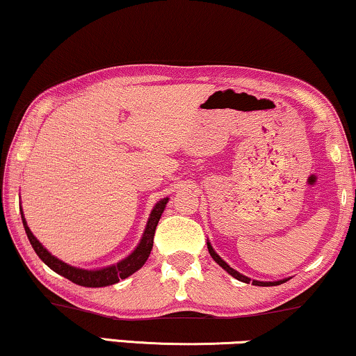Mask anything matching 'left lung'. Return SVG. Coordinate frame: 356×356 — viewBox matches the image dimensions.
Wrapping results in <instances>:
<instances>
[{
	"label": "left lung",
	"instance_id": "8db88e82",
	"mask_svg": "<svg viewBox=\"0 0 356 356\" xmlns=\"http://www.w3.org/2000/svg\"><path fill=\"white\" fill-rule=\"evenodd\" d=\"M207 248H209V253H211V257L214 258V261L216 263H219L220 266H222V268L227 271L229 275H232L235 280H238V281H243V283H253L255 286H278V284H281V283H284V281H288V280H280V281H273V283H265V281H257V280H250V278H247V276H243V275H240L238 271H235L234 268H230V266L227 265V263H225L222 258H220L218 253L214 252V248L211 247V243H207Z\"/></svg>",
	"mask_w": 356,
	"mask_h": 356
}]
</instances>
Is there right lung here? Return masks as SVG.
Here are the masks:
<instances>
[{
	"instance_id": "1",
	"label": "right lung",
	"mask_w": 356,
	"mask_h": 356,
	"mask_svg": "<svg viewBox=\"0 0 356 356\" xmlns=\"http://www.w3.org/2000/svg\"><path fill=\"white\" fill-rule=\"evenodd\" d=\"M168 197H163V200L159 201L152 211L149 222H147L144 237H142L138 247L134 250L131 255L127 258H124L122 261L116 263V265L108 266V268L103 270H81V268H75V266L67 265V263L60 261L58 258H55L50 255V253L45 250V248L40 245V242L37 240L34 235H32L31 229L27 227L24 216H22V224H24L27 238H29L32 248H34L37 255H39L40 260H42L45 265L49 266L50 270H54L55 273L65 276L67 280H70L72 283L80 284V286H86V288H101V286H109L118 283L119 280L127 278L132 273H136L138 268H142V265L147 261V258L150 255L152 247H154V235H155V229L156 224L161 218V212H163L165 206H167Z\"/></svg>"
}]
</instances>
